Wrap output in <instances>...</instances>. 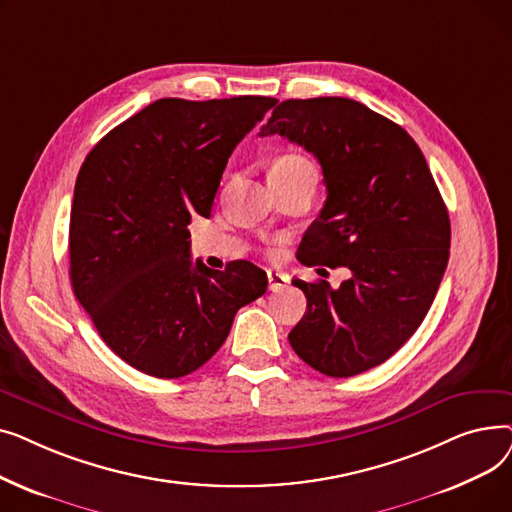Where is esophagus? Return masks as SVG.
Listing matches in <instances>:
<instances>
[{
  "mask_svg": "<svg viewBox=\"0 0 512 512\" xmlns=\"http://www.w3.org/2000/svg\"><path fill=\"white\" fill-rule=\"evenodd\" d=\"M267 282H270V290H282V288L288 286L290 278L284 272L270 270V272H267Z\"/></svg>",
  "mask_w": 512,
  "mask_h": 512,
  "instance_id": "1",
  "label": "esophagus"
}]
</instances>
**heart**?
Wrapping results in <instances>:
<instances>
[{
    "instance_id": "b5f03b06",
    "label": "heart",
    "mask_w": 512,
    "mask_h": 512,
    "mask_svg": "<svg viewBox=\"0 0 512 512\" xmlns=\"http://www.w3.org/2000/svg\"><path fill=\"white\" fill-rule=\"evenodd\" d=\"M303 170H313V164H311V161H309L307 157H303V155H299V153H282L280 157H276V159L272 161V166H270V180L294 176V174H299V172H303Z\"/></svg>"
}]
</instances>
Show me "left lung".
Segmentation results:
<instances>
[{
	"instance_id": "left-lung-1",
	"label": "left lung",
	"mask_w": 512,
	"mask_h": 512,
	"mask_svg": "<svg viewBox=\"0 0 512 512\" xmlns=\"http://www.w3.org/2000/svg\"><path fill=\"white\" fill-rule=\"evenodd\" d=\"M270 134L313 153L328 188L297 259L351 270L338 288L292 280L307 311L288 340L315 371L351 378L390 359L432 307L448 209L411 134L355 99H286L259 137Z\"/></svg>"
}]
</instances>
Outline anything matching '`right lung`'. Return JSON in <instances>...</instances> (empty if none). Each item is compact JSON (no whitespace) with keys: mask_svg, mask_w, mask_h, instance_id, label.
Masks as SVG:
<instances>
[{"mask_svg":"<svg viewBox=\"0 0 512 512\" xmlns=\"http://www.w3.org/2000/svg\"><path fill=\"white\" fill-rule=\"evenodd\" d=\"M274 97L157 99L118 124L80 166L70 211L74 297L112 351L153 378L207 363L234 315L267 290L251 261H191L193 215L209 218L234 147Z\"/></svg>","mask_w":512,"mask_h":512,"instance_id":"right-lung-1","label":"right lung"}]
</instances>
